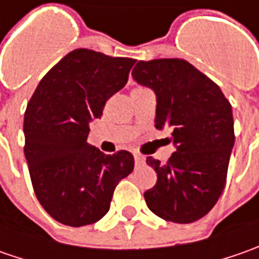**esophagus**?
<instances>
[{
    "label": "esophagus",
    "instance_id": "1",
    "mask_svg": "<svg viewBox=\"0 0 259 259\" xmlns=\"http://www.w3.org/2000/svg\"><path fill=\"white\" fill-rule=\"evenodd\" d=\"M134 160H135V164H141V163H144V157L141 154H134Z\"/></svg>",
    "mask_w": 259,
    "mask_h": 259
}]
</instances>
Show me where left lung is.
<instances>
[{"instance_id":"obj_1","label":"left lung","mask_w":259,"mask_h":259,"mask_svg":"<svg viewBox=\"0 0 259 259\" xmlns=\"http://www.w3.org/2000/svg\"><path fill=\"white\" fill-rule=\"evenodd\" d=\"M133 77L155 92V128L170 130L176 147L165 163L147 157L157 173L144 193L147 206L164 221L192 224L224 192L235 143L232 106L212 79L183 59L140 60Z\"/></svg>"}]
</instances>
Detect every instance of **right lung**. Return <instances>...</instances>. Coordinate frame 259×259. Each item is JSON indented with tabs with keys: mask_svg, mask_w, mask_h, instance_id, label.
<instances>
[{
	"mask_svg": "<svg viewBox=\"0 0 259 259\" xmlns=\"http://www.w3.org/2000/svg\"><path fill=\"white\" fill-rule=\"evenodd\" d=\"M135 59L76 49L56 63L24 114V154L40 204L67 226L98 222L109 210L116 184L134 168L130 151L104 154L86 143L89 121L122 89Z\"/></svg>",
	"mask_w": 259,
	"mask_h": 259,
	"instance_id": "add662e5",
	"label": "right lung"
}]
</instances>
